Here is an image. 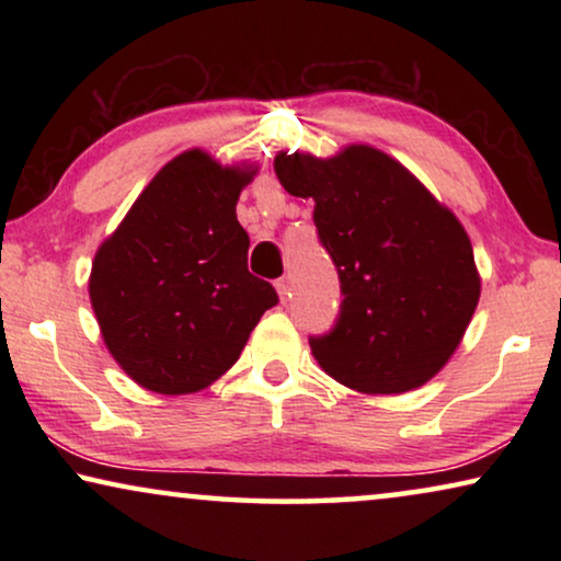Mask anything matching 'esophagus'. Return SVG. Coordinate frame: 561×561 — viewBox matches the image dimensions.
I'll return each instance as SVG.
<instances>
[{
    "label": "esophagus",
    "mask_w": 561,
    "mask_h": 561,
    "mask_svg": "<svg viewBox=\"0 0 561 561\" xmlns=\"http://www.w3.org/2000/svg\"><path fill=\"white\" fill-rule=\"evenodd\" d=\"M275 288H278V296H280V301L286 304V301H288V296H290L288 278H280V280H275Z\"/></svg>",
    "instance_id": "34e87169"
}]
</instances>
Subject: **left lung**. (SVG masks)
<instances>
[{
    "label": "left lung",
    "mask_w": 561,
    "mask_h": 561,
    "mask_svg": "<svg viewBox=\"0 0 561 561\" xmlns=\"http://www.w3.org/2000/svg\"><path fill=\"white\" fill-rule=\"evenodd\" d=\"M288 194L313 198L319 242L340 273L342 306L311 355L336 382L396 396L432 380L480 301L470 237L398 160L370 145L332 158L275 156Z\"/></svg>",
    "instance_id": "8db88e82"
}]
</instances>
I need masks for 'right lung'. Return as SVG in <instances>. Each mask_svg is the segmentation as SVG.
Listing matches in <instances>:
<instances>
[{
	"mask_svg": "<svg viewBox=\"0 0 561 561\" xmlns=\"http://www.w3.org/2000/svg\"><path fill=\"white\" fill-rule=\"evenodd\" d=\"M255 165L186 150L156 173L91 265L89 296L106 350L137 386L196 393L242 355L278 304L248 271L237 198Z\"/></svg>",
	"mask_w": 561,
	"mask_h": 561,
	"instance_id": "obj_1",
	"label": "right lung"
}]
</instances>
